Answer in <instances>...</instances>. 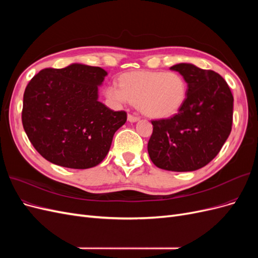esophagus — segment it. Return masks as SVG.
Here are the masks:
<instances>
[{
    "instance_id": "34e87169",
    "label": "esophagus",
    "mask_w": 258,
    "mask_h": 258,
    "mask_svg": "<svg viewBox=\"0 0 258 258\" xmlns=\"http://www.w3.org/2000/svg\"><path fill=\"white\" fill-rule=\"evenodd\" d=\"M140 119V117H138V116H134V115H128V121H130V122H137L138 120Z\"/></svg>"
}]
</instances>
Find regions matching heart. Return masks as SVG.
Instances as JSON below:
<instances>
[{"label": "heart", "mask_w": 258, "mask_h": 258, "mask_svg": "<svg viewBox=\"0 0 258 258\" xmlns=\"http://www.w3.org/2000/svg\"><path fill=\"white\" fill-rule=\"evenodd\" d=\"M188 87L175 72L138 71L124 73L119 85H108L105 97L115 104L137 102L138 108L152 118H169L184 105Z\"/></svg>", "instance_id": "1"}]
</instances>
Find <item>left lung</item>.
<instances>
[{
  "mask_svg": "<svg viewBox=\"0 0 258 258\" xmlns=\"http://www.w3.org/2000/svg\"><path fill=\"white\" fill-rule=\"evenodd\" d=\"M170 70L181 74L188 87L184 105L174 116L153 120L147 151L156 167L175 172L198 170L214 159L228 139L233 97L223 77L191 63Z\"/></svg>",
  "mask_w": 258,
  "mask_h": 258,
  "instance_id": "obj_1",
  "label": "left lung"
}]
</instances>
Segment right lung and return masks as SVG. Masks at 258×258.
Segmentation results:
<instances>
[{"instance_id":"obj_1","label":"right lung","mask_w":258,"mask_h":258,"mask_svg":"<svg viewBox=\"0 0 258 258\" xmlns=\"http://www.w3.org/2000/svg\"><path fill=\"white\" fill-rule=\"evenodd\" d=\"M102 68L71 63L45 69L23 95L22 124L35 150L54 165L71 169L98 166L110 151L113 137L127 120L99 101Z\"/></svg>"}]
</instances>
